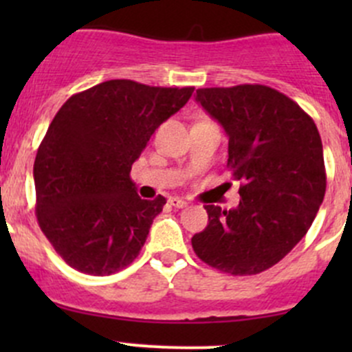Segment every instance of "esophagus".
<instances>
[{"label":"esophagus","instance_id":"34e87169","mask_svg":"<svg viewBox=\"0 0 352 352\" xmlns=\"http://www.w3.org/2000/svg\"><path fill=\"white\" fill-rule=\"evenodd\" d=\"M168 202L173 206V208H179V209L186 208L187 206V201H184V199H180V197H170Z\"/></svg>","mask_w":352,"mask_h":352}]
</instances>
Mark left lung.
<instances>
[{
  "mask_svg": "<svg viewBox=\"0 0 352 352\" xmlns=\"http://www.w3.org/2000/svg\"><path fill=\"white\" fill-rule=\"evenodd\" d=\"M196 100L228 134L226 166L242 199L228 211L204 206L209 223L192 248L226 274H258L307 235L324 201L320 134L296 102L265 85L199 88Z\"/></svg>",
  "mask_w": 352,
  "mask_h": 352,
  "instance_id": "left-lung-1",
  "label": "left lung"
}]
</instances>
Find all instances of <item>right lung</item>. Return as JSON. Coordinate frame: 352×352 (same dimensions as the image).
<instances>
[{"label": "right lung", "instance_id": "1", "mask_svg": "<svg viewBox=\"0 0 352 352\" xmlns=\"http://www.w3.org/2000/svg\"><path fill=\"white\" fill-rule=\"evenodd\" d=\"M192 91L110 80L59 109L35 156V211L67 265L109 276L140 255L166 199L138 196L131 166Z\"/></svg>", "mask_w": 352, "mask_h": 352}]
</instances>
